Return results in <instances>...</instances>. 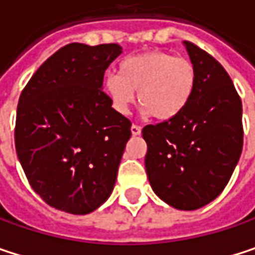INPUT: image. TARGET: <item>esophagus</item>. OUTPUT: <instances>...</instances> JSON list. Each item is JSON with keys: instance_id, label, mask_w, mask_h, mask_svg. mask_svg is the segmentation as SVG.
Here are the masks:
<instances>
[{"instance_id": "esophagus-1", "label": "esophagus", "mask_w": 255, "mask_h": 255, "mask_svg": "<svg viewBox=\"0 0 255 255\" xmlns=\"http://www.w3.org/2000/svg\"><path fill=\"white\" fill-rule=\"evenodd\" d=\"M131 134L132 135H140L141 134V128L138 126H131Z\"/></svg>"}]
</instances>
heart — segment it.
Returning <instances> with one entry per match:
<instances>
[{"instance_id":"obj_1","label":"heart","mask_w":255,"mask_h":255,"mask_svg":"<svg viewBox=\"0 0 255 255\" xmlns=\"http://www.w3.org/2000/svg\"><path fill=\"white\" fill-rule=\"evenodd\" d=\"M196 85V71L190 60L167 51H146L129 56L118 65V75L105 78L103 88L120 114H127L135 100L143 115L158 121L178 117L189 105Z\"/></svg>"}]
</instances>
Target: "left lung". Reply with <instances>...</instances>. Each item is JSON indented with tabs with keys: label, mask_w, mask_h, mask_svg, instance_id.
<instances>
[{
	"label": "left lung",
	"mask_w": 255,
	"mask_h": 255,
	"mask_svg": "<svg viewBox=\"0 0 255 255\" xmlns=\"http://www.w3.org/2000/svg\"><path fill=\"white\" fill-rule=\"evenodd\" d=\"M196 71L189 105L170 121L146 126V173L168 205L192 211L226 187L244 143L242 103L225 68L192 42H183Z\"/></svg>",
	"instance_id": "1"
}]
</instances>
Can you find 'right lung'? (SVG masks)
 <instances>
[{
  "label": "right lung",
  "instance_id": "obj_1",
  "mask_svg": "<svg viewBox=\"0 0 255 255\" xmlns=\"http://www.w3.org/2000/svg\"><path fill=\"white\" fill-rule=\"evenodd\" d=\"M118 44L72 42L48 57L20 94L16 152L32 189L56 210L88 214L112 193L131 123L103 93Z\"/></svg>",
  "mask_w": 255,
  "mask_h": 255
}]
</instances>
